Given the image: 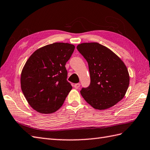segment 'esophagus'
<instances>
[{
    "label": "esophagus",
    "instance_id": "obj_1",
    "mask_svg": "<svg viewBox=\"0 0 150 150\" xmlns=\"http://www.w3.org/2000/svg\"><path fill=\"white\" fill-rule=\"evenodd\" d=\"M80 86H81V84H80V83H75V84H74V88L75 89H79Z\"/></svg>",
    "mask_w": 150,
    "mask_h": 150
}]
</instances>
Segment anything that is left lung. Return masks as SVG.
Listing matches in <instances>:
<instances>
[{
  "mask_svg": "<svg viewBox=\"0 0 150 150\" xmlns=\"http://www.w3.org/2000/svg\"><path fill=\"white\" fill-rule=\"evenodd\" d=\"M88 63L90 84L81 93L93 108L107 109L123 99L130 76L124 62L112 51L98 43H84L76 47Z\"/></svg>",
  "mask_w": 150,
  "mask_h": 150,
  "instance_id": "1",
  "label": "left lung"
}]
</instances>
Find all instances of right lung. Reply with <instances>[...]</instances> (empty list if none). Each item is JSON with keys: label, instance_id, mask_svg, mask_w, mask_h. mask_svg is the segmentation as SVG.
Returning a JSON list of instances; mask_svg holds the SVG:
<instances>
[{"label": "right lung", "instance_id": "1", "mask_svg": "<svg viewBox=\"0 0 150 150\" xmlns=\"http://www.w3.org/2000/svg\"><path fill=\"white\" fill-rule=\"evenodd\" d=\"M75 46L64 43L46 45L35 51L24 66L21 88L29 105L37 112H54L72 89L65 65Z\"/></svg>", "mask_w": 150, "mask_h": 150}]
</instances>
